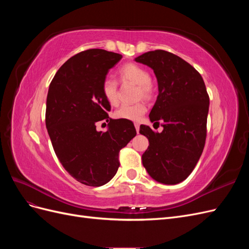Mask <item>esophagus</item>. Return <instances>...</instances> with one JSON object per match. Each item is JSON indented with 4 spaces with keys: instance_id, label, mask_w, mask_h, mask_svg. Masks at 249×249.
Masks as SVG:
<instances>
[{
    "instance_id": "obj_1",
    "label": "esophagus",
    "mask_w": 249,
    "mask_h": 249,
    "mask_svg": "<svg viewBox=\"0 0 249 249\" xmlns=\"http://www.w3.org/2000/svg\"><path fill=\"white\" fill-rule=\"evenodd\" d=\"M135 127H136V131L138 133L139 132V124L138 123H135Z\"/></svg>"
}]
</instances>
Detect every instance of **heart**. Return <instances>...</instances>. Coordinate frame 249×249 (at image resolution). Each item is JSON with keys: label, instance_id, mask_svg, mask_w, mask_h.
<instances>
[{"label": "heart", "instance_id": "heart-1", "mask_svg": "<svg viewBox=\"0 0 249 249\" xmlns=\"http://www.w3.org/2000/svg\"><path fill=\"white\" fill-rule=\"evenodd\" d=\"M118 77L122 82H130L137 85L136 96L137 99H143L145 101L152 100L156 88L150 81L149 72L138 64L127 63L122 66L118 71ZM103 94L109 105L116 106L118 104V92H117V83L112 79H106L103 83ZM146 111L144 104L137 103L134 105H124L114 113V116L118 119L132 120L137 122Z\"/></svg>", "mask_w": 249, "mask_h": 249}]
</instances>
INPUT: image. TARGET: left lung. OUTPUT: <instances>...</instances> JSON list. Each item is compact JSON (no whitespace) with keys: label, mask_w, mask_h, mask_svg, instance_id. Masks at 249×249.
<instances>
[{"label":"left lung","mask_w":249,"mask_h":249,"mask_svg":"<svg viewBox=\"0 0 249 249\" xmlns=\"http://www.w3.org/2000/svg\"><path fill=\"white\" fill-rule=\"evenodd\" d=\"M135 61L156 74L159 94L149 119L163 126L157 133L140 125L139 133L149 142L142 155L143 166L157 182L178 184L189 177L205 147L210 105L205 82L192 65L166 51L144 53Z\"/></svg>","instance_id":"left-lung-1"}]
</instances>
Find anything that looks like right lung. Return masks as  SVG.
<instances>
[{
  "label": "right lung",
  "mask_w": 249,
  "mask_h": 249,
  "mask_svg": "<svg viewBox=\"0 0 249 249\" xmlns=\"http://www.w3.org/2000/svg\"><path fill=\"white\" fill-rule=\"evenodd\" d=\"M122 58L101 49L81 52L60 67L49 87L46 125L53 148L64 169L87 186L111 180L119 150L136 136L132 123L109 117L111 106L103 94L109 70ZM101 120L109 123L106 132L96 130Z\"/></svg>",
  "instance_id": "obj_1"
}]
</instances>
